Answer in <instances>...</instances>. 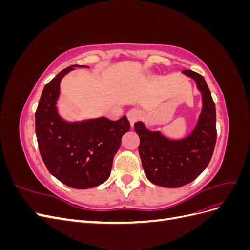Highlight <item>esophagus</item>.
I'll return each instance as SVG.
<instances>
[{
    "mask_svg": "<svg viewBox=\"0 0 250 250\" xmlns=\"http://www.w3.org/2000/svg\"><path fill=\"white\" fill-rule=\"evenodd\" d=\"M127 118L129 120L131 126H133L134 123L142 118V111L139 109H131L127 112Z\"/></svg>",
    "mask_w": 250,
    "mask_h": 250,
    "instance_id": "esophagus-1",
    "label": "esophagus"
}]
</instances>
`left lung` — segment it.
<instances>
[{"label":"left lung","instance_id":"1","mask_svg":"<svg viewBox=\"0 0 250 250\" xmlns=\"http://www.w3.org/2000/svg\"><path fill=\"white\" fill-rule=\"evenodd\" d=\"M183 73L195 80L202 96V110L192 133L181 140H170L160 131L147 129L143 122L134 123L146 177L165 188H178L197 178L208 167L217 140L216 106L206 80L191 70Z\"/></svg>","mask_w":250,"mask_h":250}]
</instances>
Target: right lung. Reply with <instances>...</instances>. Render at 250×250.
Returning a JSON list of instances; mask_svg holds the SVG:
<instances>
[{"instance_id": "obj_1", "label": "right lung", "mask_w": 250, "mask_h": 250, "mask_svg": "<svg viewBox=\"0 0 250 250\" xmlns=\"http://www.w3.org/2000/svg\"><path fill=\"white\" fill-rule=\"evenodd\" d=\"M75 66L87 67H66L44 85L35 112V132L49 172L62 184L84 190L107 180L113 157L130 124L126 116L118 121L101 117L81 122H66L59 116L56 102L60 81Z\"/></svg>"}]
</instances>
